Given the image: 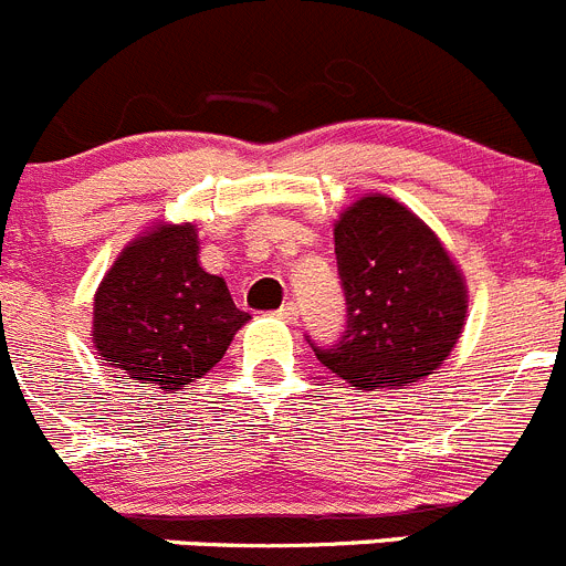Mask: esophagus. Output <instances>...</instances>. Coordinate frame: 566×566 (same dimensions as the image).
I'll return each instance as SVG.
<instances>
[{
	"label": "esophagus",
	"instance_id": "esophagus-1",
	"mask_svg": "<svg viewBox=\"0 0 566 566\" xmlns=\"http://www.w3.org/2000/svg\"><path fill=\"white\" fill-rule=\"evenodd\" d=\"M279 318L282 321H287V324H295V321H298V307H295L293 301H287V304H284L282 310H279Z\"/></svg>",
	"mask_w": 566,
	"mask_h": 566
}]
</instances>
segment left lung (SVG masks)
Listing matches in <instances>:
<instances>
[{
  "mask_svg": "<svg viewBox=\"0 0 566 566\" xmlns=\"http://www.w3.org/2000/svg\"><path fill=\"white\" fill-rule=\"evenodd\" d=\"M346 335L315 357L357 390H394L436 374L467 324L469 287L424 220L388 195H363L335 220Z\"/></svg>",
  "mask_w": 566,
  "mask_h": 566,
  "instance_id": "obj_1",
  "label": "left lung"
}]
</instances>
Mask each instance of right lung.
I'll use <instances>...</instances> for the list:
<instances>
[{"mask_svg":"<svg viewBox=\"0 0 566 566\" xmlns=\"http://www.w3.org/2000/svg\"><path fill=\"white\" fill-rule=\"evenodd\" d=\"M195 223H156L119 251L94 293L99 360L142 385L176 394L223 360L251 315L223 276L200 268Z\"/></svg>","mask_w":566,"mask_h":566,"instance_id":"right-lung-1","label":"right lung"}]
</instances>
